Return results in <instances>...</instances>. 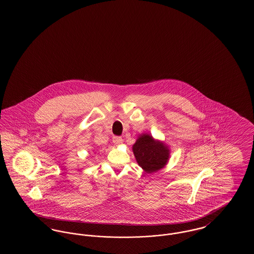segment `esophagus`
Wrapping results in <instances>:
<instances>
[{
	"instance_id": "esophagus-1",
	"label": "esophagus",
	"mask_w": 254,
	"mask_h": 254,
	"mask_svg": "<svg viewBox=\"0 0 254 254\" xmlns=\"http://www.w3.org/2000/svg\"><path fill=\"white\" fill-rule=\"evenodd\" d=\"M112 141L117 145L123 144V138L120 137V136H114L113 139H112Z\"/></svg>"
}]
</instances>
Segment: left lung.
<instances>
[{
  "mask_svg": "<svg viewBox=\"0 0 254 254\" xmlns=\"http://www.w3.org/2000/svg\"><path fill=\"white\" fill-rule=\"evenodd\" d=\"M132 151L139 166L147 174L162 169L166 165L170 157L169 147L147 133L139 135L132 145Z\"/></svg>",
  "mask_w": 254,
  "mask_h": 254,
  "instance_id": "8db88e82",
  "label": "left lung"
}]
</instances>
